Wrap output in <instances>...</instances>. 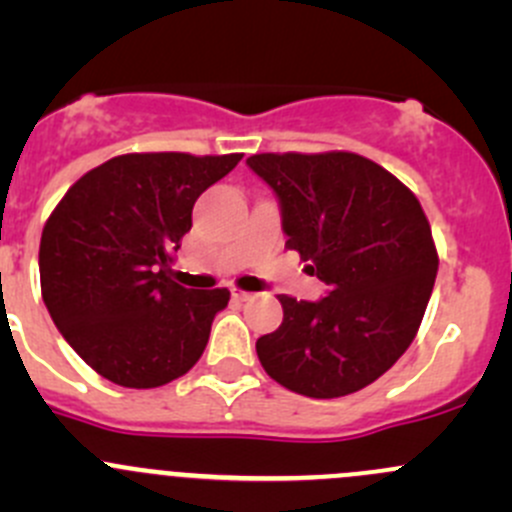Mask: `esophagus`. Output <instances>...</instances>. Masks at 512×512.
I'll list each match as a JSON object with an SVG mask.
<instances>
[{
    "mask_svg": "<svg viewBox=\"0 0 512 512\" xmlns=\"http://www.w3.org/2000/svg\"><path fill=\"white\" fill-rule=\"evenodd\" d=\"M232 297H235L237 299V302H247V299H252V297H255V294H252V292H247V289H232Z\"/></svg>",
    "mask_w": 512,
    "mask_h": 512,
    "instance_id": "obj_1",
    "label": "esophagus"
}]
</instances>
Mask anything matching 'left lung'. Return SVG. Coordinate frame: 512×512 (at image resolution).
I'll return each instance as SVG.
<instances>
[{
	"mask_svg": "<svg viewBox=\"0 0 512 512\" xmlns=\"http://www.w3.org/2000/svg\"><path fill=\"white\" fill-rule=\"evenodd\" d=\"M277 193L287 247L329 294H280L285 319L257 339L262 369L294 394L364 389L411 347L431 299L438 250L421 203L396 175L349 151L257 153Z\"/></svg>",
	"mask_w": 512,
	"mask_h": 512,
	"instance_id": "8db88e82",
	"label": "left lung"
}]
</instances>
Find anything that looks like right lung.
<instances>
[{"label": "right lung", "mask_w": 512, "mask_h": 512, "mask_svg": "<svg viewBox=\"0 0 512 512\" xmlns=\"http://www.w3.org/2000/svg\"><path fill=\"white\" fill-rule=\"evenodd\" d=\"M242 153H126L81 175L46 220L41 297L74 352L103 379L156 389L188 374L230 292L185 289L175 252L193 205Z\"/></svg>", "instance_id": "1"}]
</instances>
